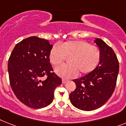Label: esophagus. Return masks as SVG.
Masks as SVG:
<instances>
[{
    "mask_svg": "<svg viewBox=\"0 0 126 126\" xmlns=\"http://www.w3.org/2000/svg\"><path fill=\"white\" fill-rule=\"evenodd\" d=\"M68 80L66 79H62V84H65L66 82H67Z\"/></svg>",
    "mask_w": 126,
    "mask_h": 126,
    "instance_id": "obj_1",
    "label": "esophagus"
}]
</instances>
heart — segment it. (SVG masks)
<instances>
[{"label": "heart", "mask_w": 126, "mask_h": 126, "mask_svg": "<svg viewBox=\"0 0 126 126\" xmlns=\"http://www.w3.org/2000/svg\"><path fill=\"white\" fill-rule=\"evenodd\" d=\"M68 58V64L55 69V73L63 79H72L79 74L86 75L93 72L99 65L102 58L98 47L81 40H69L61 46L55 44L51 49L49 59L55 66Z\"/></svg>", "instance_id": "1"}]
</instances>
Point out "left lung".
Listing matches in <instances>:
<instances>
[{
	"label": "left lung",
	"mask_w": 126,
	"mask_h": 126,
	"mask_svg": "<svg viewBox=\"0 0 126 126\" xmlns=\"http://www.w3.org/2000/svg\"><path fill=\"white\" fill-rule=\"evenodd\" d=\"M101 51L99 65L91 73L73 80L76 89L69 94L75 108L83 111H92L106 104L113 94L117 84L119 62L113 49L102 40L94 41Z\"/></svg>",
	"instance_id": "8db88e82"
}]
</instances>
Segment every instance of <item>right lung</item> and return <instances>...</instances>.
<instances>
[{
	"mask_svg": "<svg viewBox=\"0 0 126 126\" xmlns=\"http://www.w3.org/2000/svg\"><path fill=\"white\" fill-rule=\"evenodd\" d=\"M52 47L47 40L28 37L16 44L8 60L11 89L20 101L31 108L50 104L56 88L62 84L49 62Z\"/></svg>",
	"mask_w": 126,
	"mask_h": 126,
	"instance_id": "add662e5",
	"label": "right lung"
}]
</instances>
